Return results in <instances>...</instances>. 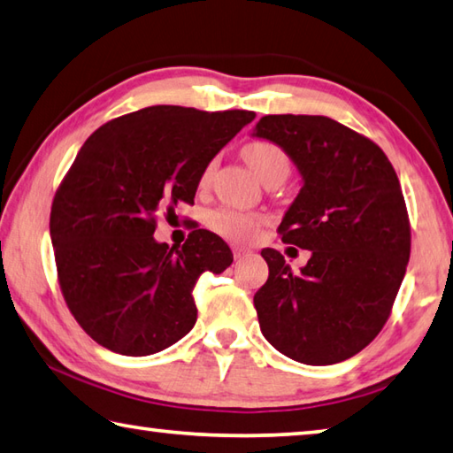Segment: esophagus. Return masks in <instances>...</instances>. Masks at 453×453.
<instances>
[{
  "label": "esophagus",
  "mask_w": 453,
  "mask_h": 453,
  "mask_svg": "<svg viewBox=\"0 0 453 453\" xmlns=\"http://www.w3.org/2000/svg\"><path fill=\"white\" fill-rule=\"evenodd\" d=\"M248 255H251V251L248 248H240V245H235V248H234V257L235 259H243V257H248Z\"/></svg>",
  "instance_id": "obj_1"
}]
</instances>
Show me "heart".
<instances>
[{"instance_id":"obj_1","label":"heart","mask_w":453,"mask_h":453,"mask_svg":"<svg viewBox=\"0 0 453 453\" xmlns=\"http://www.w3.org/2000/svg\"><path fill=\"white\" fill-rule=\"evenodd\" d=\"M243 156L250 166L255 170L263 182L271 178H287L289 174V158L287 154L273 142H251L243 148ZM213 164L203 170L202 184H205L211 176ZM210 226L216 229L227 240L234 242H251L259 234L261 219L253 213L240 211V210H218L210 216Z\"/></svg>"}]
</instances>
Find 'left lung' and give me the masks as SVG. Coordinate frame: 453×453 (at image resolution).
<instances>
[{"label":"left lung","instance_id":"obj_1","mask_svg":"<svg viewBox=\"0 0 453 453\" xmlns=\"http://www.w3.org/2000/svg\"><path fill=\"white\" fill-rule=\"evenodd\" d=\"M289 156L303 186L285 211V243L311 251L293 273L277 250L253 305L265 339L303 365L342 363L390 317L410 259L396 172L366 136L328 117L267 114L253 128Z\"/></svg>","mask_w":453,"mask_h":453}]
</instances>
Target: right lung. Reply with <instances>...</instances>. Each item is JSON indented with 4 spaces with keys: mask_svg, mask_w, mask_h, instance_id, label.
Masks as SVG:
<instances>
[{
    "mask_svg": "<svg viewBox=\"0 0 453 453\" xmlns=\"http://www.w3.org/2000/svg\"><path fill=\"white\" fill-rule=\"evenodd\" d=\"M253 119L156 104L106 122L81 148L49 229L63 297L101 347L148 357L192 331L196 281L234 255L208 229H194L182 250L156 242V211L194 203L213 156Z\"/></svg>",
    "mask_w": 453,
    "mask_h": 453,
    "instance_id": "right-lung-1",
    "label": "right lung"
}]
</instances>
